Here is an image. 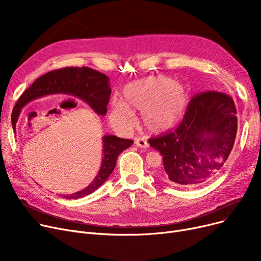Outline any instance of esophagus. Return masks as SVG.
<instances>
[{"instance_id": "obj_1", "label": "esophagus", "mask_w": 261, "mask_h": 261, "mask_svg": "<svg viewBox=\"0 0 261 261\" xmlns=\"http://www.w3.org/2000/svg\"><path fill=\"white\" fill-rule=\"evenodd\" d=\"M134 142H135V145L140 148H148L149 147V144L147 143V141L144 138H135Z\"/></svg>"}]
</instances>
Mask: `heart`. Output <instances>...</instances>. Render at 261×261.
I'll return each instance as SVG.
<instances>
[{
	"mask_svg": "<svg viewBox=\"0 0 261 261\" xmlns=\"http://www.w3.org/2000/svg\"><path fill=\"white\" fill-rule=\"evenodd\" d=\"M123 100L113 98L109 118L119 130H128L134 123L133 110H141L142 121L150 131L160 133L171 128L180 119L189 101L186 87L168 76H150L127 85Z\"/></svg>",
	"mask_w": 261,
	"mask_h": 261,
	"instance_id": "1",
	"label": "heart"
}]
</instances>
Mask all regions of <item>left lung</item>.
I'll list each match as a JSON object with an SVG mask.
<instances>
[{"label":"left lung","instance_id":"obj_1","mask_svg":"<svg viewBox=\"0 0 261 261\" xmlns=\"http://www.w3.org/2000/svg\"><path fill=\"white\" fill-rule=\"evenodd\" d=\"M236 114L229 95L217 91L196 94L179 126L148 140L163 156V179L173 186L194 188L216 177L235 143Z\"/></svg>","mask_w":261,"mask_h":261}]
</instances>
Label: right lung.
Returning <instances> with one entry per match:
<instances>
[{"instance_id":"add662e5","label":"right lung","mask_w":261,"mask_h":261,"mask_svg":"<svg viewBox=\"0 0 261 261\" xmlns=\"http://www.w3.org/2000/svg\"><path fill=\"white\" fill-rule=\"evenodd\" d=\"M54 93H64L76 96V97L86 101L96 113L105 115L107 113L110 95H111V88L109 86L108 76L87 66L64 67L60 68V70L48 72L39 77L20 96L12 111L11 120L13 130H16V122L20 115L21 109L26 103ZM102 143L103 158L98 174L95 176L94 181L78 193L60 196L65 199H78L94 193L112 173L118 155L123 150L129 148L133 144V141L120 139L115 135H105L102 138Z\"/></svg>"}]
</instances>
